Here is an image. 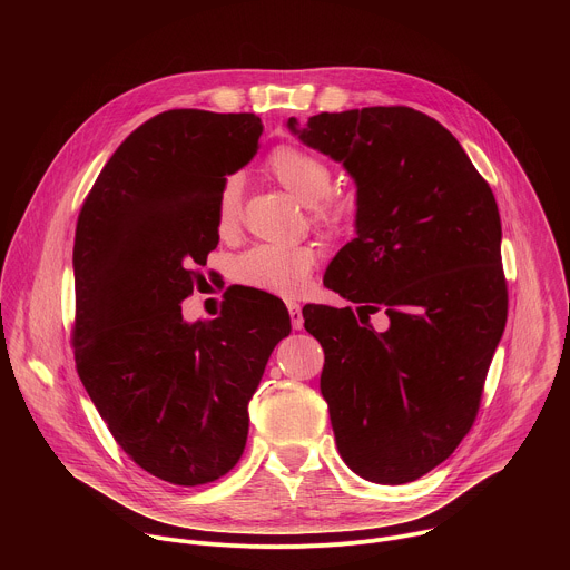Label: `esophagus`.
Returning a JSON list of instances; mask_svg holds the SVG:
<instances>
[{"instance_id":"34e87169","label":"esophagus","mask_w":570,"mask_h":570,"mask_svg":"<svg viewBox=\"0 0 570 570\" xmlns=\"http://www.w3.org/2000/svg\"><path fill=\"white\" fill-rule=\"evenodd\" d=\"M288 313H291V324L293 330H302L304 327V315H302V306L297 302H286Z\"/></svg>"}]
</instances>
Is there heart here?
<instances>
[{
  "instance_id": "1",
  "label": "heart",
  "mask_w": 570,
  "mask_h": 570,
  "mask_svg": "<svg viewBox=\"0 0 570 570\" xmlns=\"http://www.w3.org/2000/svg\"><path fill=\"white\" fill-rule=\"evenodd\" d=\"M266 171L279 187L308 207L320 229L341 234L350 225L347 205L332 196L334 171L320 155L297 146H279L271 153ZM238 216L240 187L236 178H229L216 196V232L232 236L238 227ZM315 259L311 246H255L234 262V279L253 291L295 297L308 286Z\"/></svg>"
}]
</instances>
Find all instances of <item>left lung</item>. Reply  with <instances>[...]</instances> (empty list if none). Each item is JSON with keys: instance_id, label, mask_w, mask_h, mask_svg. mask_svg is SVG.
Wrapping results in <instances>:
<instances>
[{"instance_id": "left-lung-1", "label": "left lung", "mask_w": 570, "mask_h": 570, "mask_svg": "<svg viewBox=\"0 0 570 570\" xmlns=\"http://www.w3.org/2000/svg\"><path fill=\"white\" fill-rule=\"evenodd\" d=\"M288 130L356 183V238L324 284L358 317L302 311L324 350L320 390L341 458L365 480L413 482L473 426L505 330L497 198L460 141L413 108L320 112L304 128L291 117ZM381 305L391 327L379 335L366 320Z\"/></svg>"}]
</instances>
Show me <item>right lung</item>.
<instances>
[{
	"label": "right lung",
	"instance_id": "1",
	"mask_svg": "<svg viewBox=\"0 0 570 570\" xmlns=\"http://www.w3.org/2000/svg\"><path fill=\"white\" fill-rule=\"evenodd\" d=\"M262 132L253 112H161L121 141L78 214V376L128 458L174 484L214 482L238 462L248 403L291 334L286 306L240 291L214 320L185 322L180 306L218 246L225 176Z\"/></svg>",
	"mask_w": 570,
	"mask_h": 570
}]
</instances>
